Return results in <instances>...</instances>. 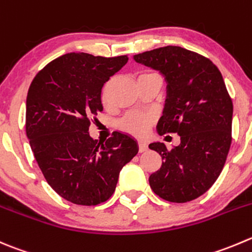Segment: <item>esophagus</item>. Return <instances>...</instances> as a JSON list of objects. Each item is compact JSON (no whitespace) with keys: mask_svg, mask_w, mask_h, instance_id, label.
<instances>
[{"mask_svg":"<svg viewBox=\"0 0 252 252\" xmlns=\"http://www.w3.org/2000/svg\"><path fill=\"white\" fill-rule=\"evenodd\" d=\"M146 150H148V145H146V143L140 141V143H139V153H144V151Z\"/></svg>","mask_w":252,"mask_h":252,"instance_id":"obj_1","label":"esophagus"}]
</instances>
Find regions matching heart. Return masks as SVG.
<instances>
[{
  "mask_svg": "<svg viewBox=\"0 0 252 252\" xmlns=\"http://www.w3.org/2000/svg\"><path fill=\"white\" fill-rule=\"evenodd\" d=\"M151 74H153V72H144V74H141L139 77L148 76V75H151ZM102 99H103V102L107 101L106 94H103ZM153 123H154V117L150 116V114L139 113V112H131V113H128L126 117H123V118L118 122V126L119 129L131 134V135L144 136L146 133H148L149 128H150V126Z\"/></svg>",
  "mask_w": 252,
  "mask_h": 252,
  "instance_id": "b5f03b06",
  "label": "heart"
}]
</instances>
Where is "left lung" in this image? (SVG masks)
<instances>
[{
    "mask_svg": "<svg viewBox=\"0 0 252 252\" xmlns=\"http://www.w3.org/2000/svg\"><path fill=\"white\" fill-rule=\"evenodd\" d=\"M134 60L165 76L167 96L158 131L181 136L170 150L163 143L149 145L163 160L149 177L151 189L173 203L193 201L216 182L230 149L233 101L223 76L208 58L181 46L145 51Z\"/></svg>",
    "mask_w": 252,
    "mask_h": 252,
    "instance_id": "1",
    "label": "left lung"
}]
</instances>
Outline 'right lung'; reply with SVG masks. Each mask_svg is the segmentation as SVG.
Listing matches in <instances>:
<instances>
[{"mask_svg":"<svg viewBox=\"0 0 252 252\" xmlns=\"http://www.w3.org/2000/svg\"><path fill=\"white\" fill-rule=\"evenodd\" d=\"M128 56L70 53L50 61L32 81L26 131L39 168L54 191L71 203L97 206L111 198L119 172L138 144L114 131L106 143L90 136L91 118L103 111V85Z\"/></svg>","mask_w":252,"mask_h":252,"instance_id":"1","label":"right lung"}]
</instances>
